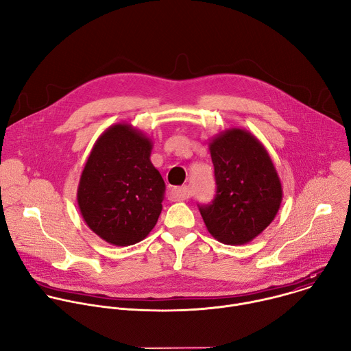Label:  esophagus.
<instances>
[{
	"label": "esophagus",
	"mask_w": 351,
	"mask_h": 351,
	"mask_svg": "<svg viewBox=\"0 0 351 351\" xmlns=\"http://www.w3.org/2000/svg\"><path fill=\"white\" fill-rule=\"evenodd\" d=\"M172 195L176 198V199H186L190 197V190L187 186H180V187H173L171 190Z\"/></svg>",
	"instance_id": "1"
}]
</instances>
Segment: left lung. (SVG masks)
<instances>
[{
    "label": "left lung",
    "instance_id": "1",
    "mask_svg": "<svg viewBox=\"0 0 351 351\" xmlns=\"http://www.w3.org/2000/svg\"><path fill=\"white\" fill-rule=\"evenodd\" d=\"M217 194L198 206L204 223L218 241L250 243L275 219L283 197L276 168L264 144L245 129L232 128L210 141Z\"/></svg>",
    "mask_w": 351,
    "mask_h": 351
}]
</instances>
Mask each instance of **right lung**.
<instances>
[{"mask_svg":"<svg viewBox=\"0 0 351 351\" xmlns=\"http://www.w3.org/2000/svg\"><path fill=\"white\" fill-rule=\"evenodd\" d=\"M153 140L130 123L110 126L94 143L77 186L86 225L114 245L148 236L162 211L165 182L149 161Z\"/></svg>","mask_w":351,"mask_h":351,"instance_id":"1","label":"right lung"}]
</instances>
